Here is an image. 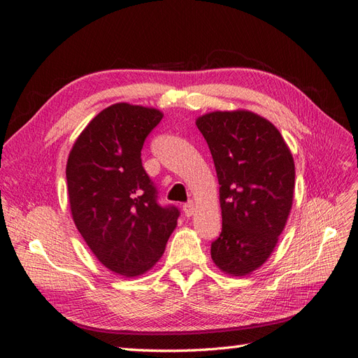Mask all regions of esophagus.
Masks as SVG:
<instances>
[{
  "instance_id": "esophagus-1",
  "label": "esophagus",
  "mask_w": 358,
  "mask_h": 358,
  "mask_svg": "<svg viewBox=\"0 0 358 358\" xmlns=\"http://www.w3.org/2000/svg\"><path fill=\"white\" fill-rule=\"evenodd\" d=\"M182 209H183V212H185L187 216H192L194 210H196V206H194L192 201H188L182 206Z\"/></svg>"
}]
</instances>
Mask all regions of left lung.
I'll use <instances>...</instances> for the list:
<instances>
[{
  "label": "left lung",
  "instance_id": "left-lung-1",
  "mask_svg": "<svg viewBox=\"0 0 358 358\" xmlns=\"http://www.w3.org/2000/svg\"><path fill=\"white\" fill-rule=\"evenodd\" d=\"M196 125L208 142L220 182L222 231L213 263L246 276L272 255L294 200L296 169L279 129L251 110H216Z\"/></svg>",
  "mask_w": 358,
  "mask_h": 358
}]
</instances>
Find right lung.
I'll return each instance as SVG.
<instances>
[{"label":"right lung","instance_id":"1","mask_svg":"<svg viewBox=\"0 0 358 358\" xmlns=\"http://www.w3.org/2000/svg\"><path fill=\"white\" fill-rule=\"evenodd\" d=\"M162 116L129 103L106 107L76 138L67 159L73 221L95 258L125 278L152 268L178 225L179 210L157 203L140 158Z\"/></svg>","mask_w":358,"mask_h":358}]
</instances>
